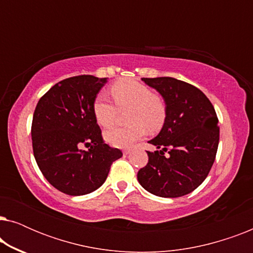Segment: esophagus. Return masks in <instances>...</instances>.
I'll list each match as a JSON object with an SVG mask.
<instances>
[{
	"label": "esophagus",
	"mask_w": 253,
	"mask_h": 253,
	"mask_svg": "<svg viewBox=\"0 0 253 253\" xmlns=\"http://www.w3.org/2000/svg\"><path fill=\"white\" fill-rule=\"evenodd\" d=\"M131 153V150L129 148V150H124L123 151V154H130Z\"/></svg>",
	"instance_id": "34e87169"
}]
</instances>
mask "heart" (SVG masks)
Instances as JSON below:
<instances>
[{
  "label": "heart",
  "instance_id": "1",
  "mask_svg": "<svg viewBox=\"0 0 253 253\" xmlns=\"http://www.w3.org/2000/svg\"><path fill=\"white\" fill-rule=\"evenodd\" d=\"M110 93L116 106L103 94L96 96L93 103L95 120L103 127L114 126L119 110L130 108L127 121L132 126L114 127L105 132V138L113 147L129 148L143 138L146 127L155 131L166 119V102L160 95L153 94L151 88L134 79H121L112 87Z\"/></svg>",
  "mask_w": 253,
  "mask_h": 253
}]
</instances>
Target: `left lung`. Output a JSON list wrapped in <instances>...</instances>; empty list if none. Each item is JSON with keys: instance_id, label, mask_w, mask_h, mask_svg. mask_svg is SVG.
Here are the masks:
<instances>
[{"instance_id": "obj_1", "label": "left lung", "mask_w": 253, "mask_h": 253, "mask_svg": "<svg viewBox=\"0 0 253 253\" xmlns=\"http://www.w3.org/2000/svg\"><path fill=\"white\" fill-rule=\"evenodd\" d=\"M160 93L166 119L159 134L148 143V162L137 174L146 191L177 198L198 188L209 175L219 145V120L209 98L188 83L171 77L141 78ZM168 151L166 157L164 152Z\"/></svg>"}]
</instances>
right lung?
Listing matches in <instances>:
<instances>
[{
	"label": "right lung",
	"instance_id": "right-lung-1",
	"mask_svg": "<svg viewBox=\"0 0 253 253\" xmlns=\"http://www.w3.org/2000/svg\"><path fill=\"white\" fill-rule=\"evenodd\" d=\"M107 78L91 75L55 84L39 100L33 114V154L44 178L58 191L87 195L99 189L110 166L122 157L105 144L93 103ZM88 147L83 151L81 146Z\"/></svg>",
	"mask_w": 253,
	"mask_h": 253
}]
</instances>
